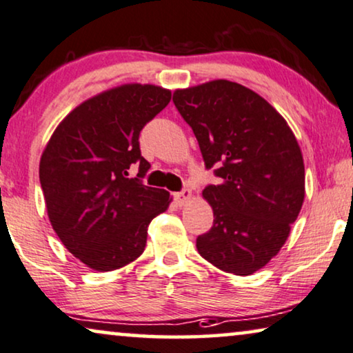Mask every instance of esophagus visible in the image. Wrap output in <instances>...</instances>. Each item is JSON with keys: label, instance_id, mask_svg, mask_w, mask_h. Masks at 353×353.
I'll list each match as a JSON object with an SVG mask.
<instances>
[{"label": "esophagus", "instance_id": "obj_1", "mask_svg": "<svg viewBox=\"0 0 353 353\" xmlns=\"http://www.w3.org/2000/svg\"><path fill=\"white\" fill-rule=\"evenodd\" d=\"M174 198H176L179 206H183L192 198V190H190V188H182L181 192L176 193Z\"/></svg>", "mask_w": 353, "mask_h": 353}]
</instances>
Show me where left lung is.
Wrapping results in <instances>:
<instances>
[{
  "label": "left lung",
  "mask_w": 353,
  "mask_h": 353,
  "mask_svg": "<svg viewBox=\"0 0 353 353\" xmlns=\"http://www.w3.org/2000/svg\"><path fill=\"white\" fill-rule=\"evenodd\" d=\"M195 134L206 170L214 222L196 250L217 269L251 275L278 254L305 195L304 160L294 134L265 99L241 84L216 79L172 96Z\"/></svg>",
  "instance_id": "left-lung-1"
}]
</instances>
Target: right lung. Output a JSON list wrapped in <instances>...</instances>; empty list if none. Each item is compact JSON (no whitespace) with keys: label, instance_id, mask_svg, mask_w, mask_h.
Listing matches in <instances>:
<instances>
[{"label":"right lung","instance_id":"1","mask_svg":"<svg viewBox=\"0 0 353 353\" xmlns=\"http://www.w3.org/2000/svg\"><path fill=\"white\" fill-rule=\"evenodd\" d=\"M171 101L153 84H125L65 117L39 161L48 216L63 246L91 269L110 272L145 250L147 228L170 206V192L143 185L150 163L139 136ZM132 165L138 177L128 178Z\"/></svg>","mask_w":353,"mask_h":353}]
</instances>
